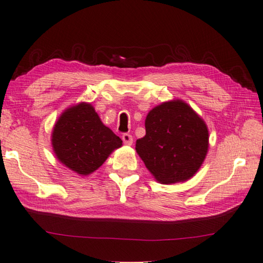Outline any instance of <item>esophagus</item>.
<instances>
[{"mask_svg":"<svg viewBox=\"0 0 263 263\" xmlns=\"http://www.w3.org/2000/svg\"><path fill=\"white\" fill-rule=\"evenodd\" d=\"M122 139H123L124 144H125V145H128V146L132 145L133 138H132L131 135H128V133H124V135L122 136Z\"/></svg>","mask_w":263,"mask_h":263,"instance_id":"34e87169","label":"esophagus"}]
</instances>
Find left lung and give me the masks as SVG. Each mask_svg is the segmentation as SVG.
Listing matches in <instances>:
<instances>
[{
    "instance_id": "1",
    "label": "left lung",
    "mask_w": 263,
    "mask_h": 263,
    "mask_svg": "<svg viewBox=\"0 0 263 263\" xmlns=\"http://www.w3.org/2000/svg\"><path fill=\"white\" fill-rule=\"evenodd\" d=\"M146 135L136 151L154 179L173 184L191 179L205 160L209 130L205 122L182 100H172L149 111Z\"/></svg>"
}]
</instances>
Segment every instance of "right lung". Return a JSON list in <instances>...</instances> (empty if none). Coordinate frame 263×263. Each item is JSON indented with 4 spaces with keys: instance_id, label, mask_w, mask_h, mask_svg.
<instances>
[{
    "instance_id": "1",
    "label": "right lung",
    "mask_w": 263,
    "mask_h": 263,
    "mask_svg": "<svg viewBox=\"0 0 263 263\" xmlns=\"http://www.w3.org/2000/svg\"><path fill=\"white\" fill-rule=\"evenodd\" d=\"M51 137L59 162L80 176L97 171L123 145L121 138L102 123L94 106L87 102L66 109L55 122Z\"/></svg>"
}]
</instances>
